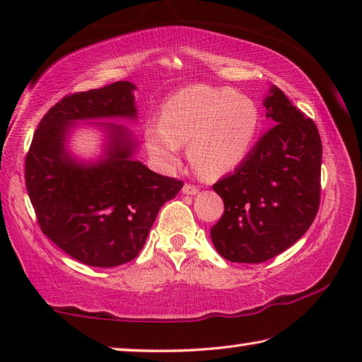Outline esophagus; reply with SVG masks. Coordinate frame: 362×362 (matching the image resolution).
<instances>
[{"label": "esophagus", "instance_id": "obj_1", "mask_svg": "<svg viewBox=\"0 0 362 362\" xmlns=\"http://www.w3.org/2000/svg\"><path fill=\"white\" fill-rule=\"evenodd\" d=\"M197 192H199V187L194 185H185V187H182V194H186V196H196Z\"/></svg>", "mask_w": 362, "mask_h": 362}]
</instances>
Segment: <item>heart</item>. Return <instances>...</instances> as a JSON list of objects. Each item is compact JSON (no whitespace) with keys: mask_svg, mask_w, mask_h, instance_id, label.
Instances as JSON below:
<instances>
[{"mask_svg":"<svg viewBox=\"0 0 362 362\" xmlns=\"http://www.w3.org/2000/svg\"><path fill=\"white\" fill-rule=\"evenodd\" d=\"M259 113L249 97L228 88L192 86L165 105L162 123L146 131V142L165 168L180 165V148L189 144V160L199 175L218 177L235 168L251 150Z\"/></svg>","mask_w":362,"mask_h":362,"instance_id":"b5f03b06","label":"heart"}]
</instances>
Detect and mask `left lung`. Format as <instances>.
I'll list each match as a JSON object with an SVG mask.
<instances>
[{"instance_id": "1", "label": "left lung", "mask_w": 362, "mask_h": 362, "mask_svg": "<svg viewBox=\"0 0 362 362\" xmlns=\"http://www.w3.org/2000/svg\"><path fill=\"white\" fill-rule=\"evenodd\" d=\"M264 107L275 126L235 173L214 185L225 212L210 238L230 262L260 264L286 251L309 230L320 204L322 142L314 121L275 86Z\"/></svg>"}]
</instances>
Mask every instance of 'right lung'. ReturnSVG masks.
Listing matches in <instances>:
<instances>
[{
	"label": "right lung",
	"instance_id": "right-lung-1",
	"mask_svg": "<svg viewBox=\"0 0 362 362\" xmlns=\"http://www.w3.org/2000/svg\"><path fill=\"white\" fill-rule=\"evenodd\" d=\"M134 90L119 81L66 95L42 118L25 157L27 192L43 235L90 267L136 259L158 210L182 187L134 160L137 141L123 124L92 123L107 137L97 162H82L68 150L76 123L136 119Z\"/></svg>",
	"mask_w": 362,
	"mask_h": 362
}]
</instances>
